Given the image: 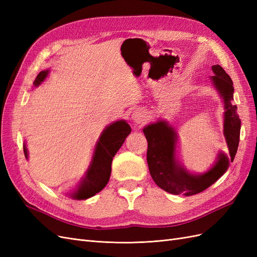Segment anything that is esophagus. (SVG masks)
I'll use <instances>...</instances> for the list:
<instances>
[{
  "instance_id": "34e87169",
  "label": "esophagus",
  "mask_w": 257,
  "mask_h": 257,
  "mask_svg": "<svg viewBox=\"0 0 257 257\" xmlns=\"http://www.w3.org/2000/svg\"><path fill=\"white\" fill-rule=\"evenodd\" d=\"M132 118H133L134 122H136L137 124L143 123L145 121V119H146V113L143 110H136L133 113V116H132Z\"/></svg>"
}]
</instances>
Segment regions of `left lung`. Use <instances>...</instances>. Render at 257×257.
<instances>
[{
    "mask_svg": "<svg viewBox=\"0 0 257 257\" xmlns=\"http://www.w3.org/2000/svg\"><path fill=\"white\" fill-rule=\"evenodd\" d=\"M214 76L211 79L225 103L224 135L229 149L230 160L223 153L217 157L214 166L204 175H191L176 161L177 134L168 124L163 121L150 124L144 128L148 142L147 162L153 181L162 190L176 195L191 196L203 192L219 179L232 162L237 153L241 121L236 112L237 106L232 105L234 85L230 77L220 65H213Z\"/></svg>",
    "mask_w": 257,
    "mask_h": 257,
    "instance_id": "1",
    "label": "left lung"
}]
</instances>
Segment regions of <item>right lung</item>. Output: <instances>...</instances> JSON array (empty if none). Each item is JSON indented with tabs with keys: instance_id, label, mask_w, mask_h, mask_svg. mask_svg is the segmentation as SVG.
Segmentation results:
<instances>
[{
	"instance_id": "add662e5",
	"label": "right lung",
	"mask_w": 257,
	"mask_h": 257,
	"mask_svg": "<svg viewBox=\"0 0 257 257\" xmlns=\"http://www.w3.org/2000/svg\"><path fill=\"white\" fill-rule=\"evenodd\" d=\"M47 74V71H43L38 74L34 84H40L46 78ZM130 133L131 127L125 121H116L103 132L96 145L87 177L80 184L79 189L72 194L74 198L87 199L94 196L96 193L105 188L110 178L112 158L118 152ZM23 152L26 158H28L26 145L23 146Z\"/></svg>"
}]
</instances>
